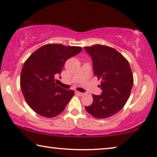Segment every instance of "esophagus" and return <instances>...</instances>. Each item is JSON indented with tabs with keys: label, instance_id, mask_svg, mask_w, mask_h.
I'll return each instance as SVG.
<instances>
[{
	"label": "esophagus",
	"instance_id": "esophagus-1",
	"mask_svg": "<svg viewBox=\"0 0 157 157\" xmlns=\"http://www.w3.org/2000/svg\"><path fill=\"white\" fill-rule=\"evenodd\" d=\"M75 94H78V95H80V96H82V95H83L84 94V93H82V92H79V91H75Z\"/></svg>",
	"mask_w": 157,
	"mask_h": 157
}]
</instances>
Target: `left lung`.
I'll return each mask as SVG.
<instances>
[{"instance_id":"obj_1","label":"left lung","mask_w":157,"mask_h":157,"mask_svg":"<svg viewBox=\"0 0 157 157\" xmlns=\"http://www.w3.org/2000/svg\"><path fill=\"white\" fill-rule=\"evenodd\" d=\"M84 49L92 58L94 75L102 80V91L100 95H92V104L85 109L96 118H109L123 108L131 94L134 78L129 63L109 46L95 44Z\"/></svg>"}]
</instances>
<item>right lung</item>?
<instances>
[{"label": "right lung", "mask_w": 157, "mask_h": 157, "mask_svg": "<svg viewBox=\"0 0 157 157\" xmlns=\"http://www.w3.org/2000/svg\"><path fill=\"white\" fill-rule=\"evenodd\" d=\"M79 46L46 44L34 51L24 63L20 86L25 100L34 112L54 118L64 110L75 92L55 83L66 60L79 54Z\"/></svg>", "instance_id": "obj_1"}]
</instances>
